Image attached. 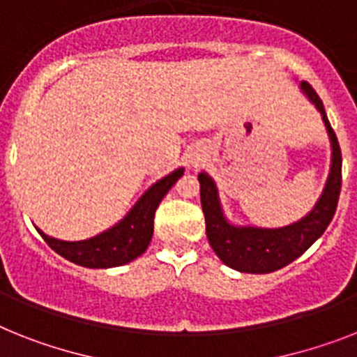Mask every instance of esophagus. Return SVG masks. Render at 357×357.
Here are the masks:
<instances>
[{"label": "esophagus", "instance_id": "esophagus-1", "mask_svg": "<svg viewBox=\"0 0 357 357\" xmlns=\"http://www.w3.org/2000/svg\"><path fill=\"white\" fill-rule=\"evenodd\" d=\"M200 160H202V158H200V157H193V158H191V164H193V166H199Z\"/></svg>", "mask_w": 357, "mask_h": 357}]
</instances>
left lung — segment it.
<instances>
[{
	"mask_svg": "<svg viewBox=\"0 0 357 357\" xmlns=\"http://www.w3.org/2000/svg\"><path fill=\"white\" fill-rule=\"evenodd\" d=\"M301 91L323 116L326 132L332 146V164L325 190L314 210L282 228H257V226H235L228 222L222 213L219 191L208 173H199L200 204L206 219V235L213 252L226 266L244 273H270L296 261L310 248L326 226L337 208L341 191V149L334 129L326 119L323 102L306 82H301Z\"/></svg>",
	"mask_w": 357,
	"mask_h": 357,
	"instance_id": "obj_1",
	"label": "left lung"
}]
</instances>
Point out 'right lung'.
<instances>
[{
    "label": "right lung",
    "mask_w": 357,
    "mask_h": 357,
    "mask_svg": "<svg viewBox=\"0 0 357 357\" xmlns=\"http://www.w3.org/2000/svg\"><path fill=\"white\" fill-rule=\"evenodd\" d=\"M182 175H184V167H178L155 182L119 225L105 229L96 237L85 238V241H60V238L49 237L41 229H36L56 253H60L61 257H66L70 263L85 268L122 266L140 257L147 250L153 237L155 211L164 195L172 190L173 184Z\"/></svg>",
    "instance_id": "right-lung-1"
}]
</instances>
